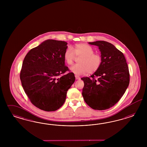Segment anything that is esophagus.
Masks as SVG:
<instances>
[{
    "label": "esophagus",
    "instance_id": "1",
    "mask_svg": "<svg viewBox=\"0 0 147 147\" xmlns=\"http://www.w3.org/2000/svg\"><path fill=\"white\" fill-rule=\"evenodd\" d=\"M76 80H80V78L79 76H76Z\"/></svg>",
    "mask_w": 147,
    "mask_h": 147
}]
</instances>
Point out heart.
<instances>
[{"instance_id": "heart-1", "label": "heart", "mask_w": 147, "mask_h": 147, "mask_svg": "<svg viewBox=\"0 0 147 147\" xmlns=\"http://www.w3.org/2000/svg\"><path fill=\"white\" fill-rule=\"evenodd\" d=\"M94 50L89 45L80 43L76 45L73 50L71 46H68L63 53V59L68 65H71L76 57H80L78 63L72 66L70 69L76 76H80L88 72L93 74L98 71L102 63V57L98 53H94Z\"/></svg>"}]
</instances>
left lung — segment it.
Here are the masks:
<instances>
[{
  "label": "left lung",
  "mask_w": 147,
  "mask_h": 147,
  "mask_svg": "<svg viewBox=\"0 0 147 147\" xmlns=\"http://www.w3.org/2000/svg\"><path fill=\"white\" fill-rule=\"evenodd\" d=\"M89 44L98 47L102 63L90 77H84L82 96L95 110H105L114 106L125 94L129 84V68L123 54L111 43L96 41Z\"/></svg>",
  "instance_id": "8db88e82"
}]
</instances>
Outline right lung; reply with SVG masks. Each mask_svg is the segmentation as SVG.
Listing matches in <instances>:
<instances>
[{"label":"right lung","instance_id":"right-lung-1","mask_svg":"<svg viewBox=\"0 0 147 147\" xmlns=\"http://www.w3.org/2000/svg\"><path fill=\"white\" fill-rule=\"evenodd\" d=\"M63 41L47 40L31 49L24 58L20 73L22 87L32 103L44 111L62 106L67 90L74 82L73 73L65 65Z\"/></svg>","mask_w":147,"mask_h":147}]
</instances>
